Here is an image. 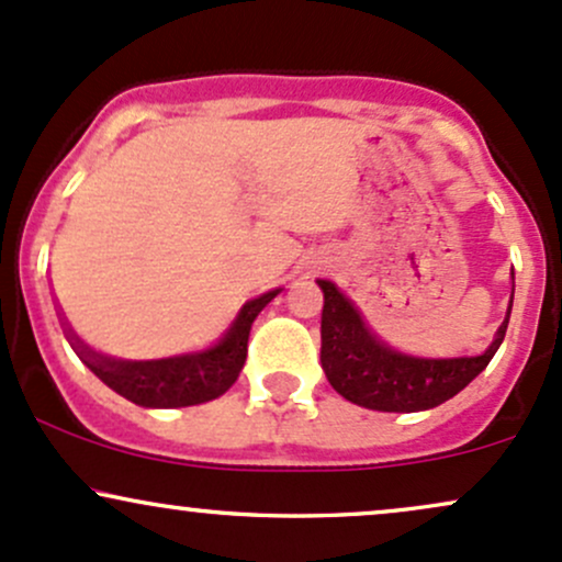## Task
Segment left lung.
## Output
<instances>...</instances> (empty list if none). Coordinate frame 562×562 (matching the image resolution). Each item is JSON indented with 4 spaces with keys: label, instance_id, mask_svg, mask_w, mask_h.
Returning <instances> with one entry per match:
<instances>
[{
    "label": "left lung",
    "instance_id": "left-lung-1",
    "mask_svg": "<svg viewBox=\"0 0 562 562\" xmlns=\"http://www.w3.org/2000/svg\"><path fill=\"white\" fill-rule=\"evenodd\" d=\"M318 286L324 292L321 366L326 380L342 398L374 412H425L453 398L488 366L507 334L509 313L483 356L414 358L376 339L331 281L318 279Z\"/></svg>",
    "mask_w": 562,
    "mask_h": 562
}]
</instances>
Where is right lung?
<instances>
[{"label":"right lung","instance_id":"1","mask_svg":"<svg viewBox=\"0 0 562 562\" xmlns=\"http://www.w3.org/2000/svg\"><path fill=\"white\" fill-rule=\"evenodd\" d=\"M279 294V289L249 300L217 345L204 352L161 358V361H116L87 348L74 331L68 342L98 380L119 395L145 408H180L220 398L241 374L247 342L257 313Z\"/></svg>","mask_w":562,"mask_h":562}]
</instances>
